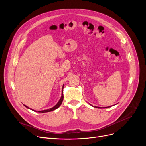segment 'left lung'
<instances>
[{
    "instance_id": "left-lung-1",
    "label": "left lung",
    "mask_w": 146,
    "mask_h": 146,
    "mask_svg": "<svg viewBox=\"0 0 146 146\" xmlns=\"http://www.w3.org/2000/svg\"><path fill=\"white\" fill-rule=\"evenodd\" d=\"M110 106H108V107H104V108H109V107H110ZM95 108H100L101 107H98V106H95Z\"/></svg>"
}]
</instances>
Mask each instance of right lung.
<instances>
[{"instance_id":"add662e5","label":"right lung","mask_w":146,"mask_h":146,"mask_svg":"<svg viewBox=\"0 0 146 146\" xmlns=\"http://www.w3.org/2000/svg\"><path fill=\"white\" fill-rule=\"evenodd\" d=\"M63 88H64V85H63V88H62V93H61V98L60 99V100L58 101V102H57V104L55 106H54L53 107H52V108H50V109L45 110H43V111H35V110H33V109H31V108H29L28 106H26V105H24V106L26 107V108H28V109H30V110H31L32 111H34V112H41V113L48 112H51V111H54V110H55L57 109V108H58V107L61 105V103H62V102H63V98H64V96H63Z\"/></svg>"}]
</instances>
